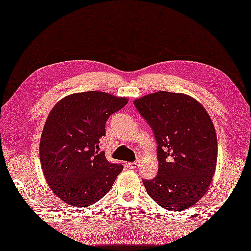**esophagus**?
<instances>
[{
	"mask_svg": "<svg viewBox=\"0 0 251 251\" xmlns=\"http://www.w3.org/2000/svg\"><path fill=\"white\" fill-rule=\"evenodd\" d=\"M126 165H127L128 169L136 170V169H138L139 166H140V162L139 161H137V162H129V163H127Z\"/></svg>",
	"mask_w": 251,
	"mask_h": 251,
	"instance_id": "obj_1",
	"label": "esophagus"
}]
</instances>
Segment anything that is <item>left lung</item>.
<instances>
[{
    "label": "left lung",
    "mask_w": 251,
    "mask_h": 251,
    "mask_svg": "<svg viewBox=\"0 0 251 251\" xmlns=\"http://www.w3.org/2000/svg\"><path fill=\"white\" fill-rule=\"evenodd\" d=\"M157 140L159 170L143 180L162 208L182 211L198 202L212 182L217 161L216 131L204 107L184 93L158 91L133 100Z\"/></svg>",
    "instance_id": "1"
}]
</instances>
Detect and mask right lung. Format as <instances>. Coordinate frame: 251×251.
I'll list each match as a JSON object with an SVG mask.
<instances>
[{
	"label": "right lung",
	"mask_w": 251,
	"mask_h": 251,
	"mask_svg": "<svg viewBox=\"0 0 251 251\" xmlns=\"http://www.w3.org/2000/svg\"><path fill=\"white\" fill-rule=\"evenodd\" d=\"M128 102L101 91L64 96L44 124L39 156L44 178L54 194L73 207H89L105 196L123 165L99 152L108 118Z\"/></svg>",
	"instance_id": "right-lung-1"
}]
</instances>
